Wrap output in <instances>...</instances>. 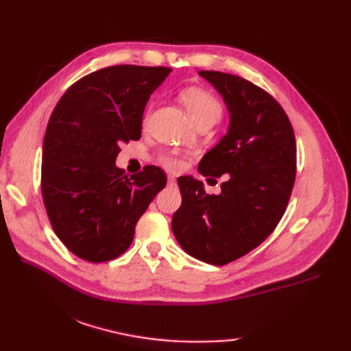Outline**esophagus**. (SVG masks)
I'll return each instance as SVG.
<instances>
[{
    "instance_id": "1",
    "label": "esophagus",
    "mask_w": 351,
    "mask_h": 351,
    "mask_svg": "<svg viewBox=\"0 0 351 351\" xmlns=\"http://www.w3.org/2000/svg\"><path fill=\"white\" fill-rule=\"evenodd\" d=\"M175 182H176V180H175L173 176H169V178H167V184H169V185H175Z\"/></svg>"
}]
</instances>
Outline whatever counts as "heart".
I'll use <instances>...</instances> for the list:
<instances>
[{
    "label": "heart",
    "instance_id": "heart-1",
    "mask_svg": "<svg viewBox=\"0 0 351 351\" xmlns=\"http://www.w3.org/2000/svg\"><path fill=\"white\" fill-rule=\"evenodd\" d=\"M181 99L185 108L189 110L190 116L197 125L200 122H213L215 123L223 114V104L214 93L205 90L200 87H189L181 92ZM147 121V114L145 122ZM164 166L171 170H176L182 166V160L176 155H162Z\"/></svg>",
    "mask_w": 351,
    "mask_h": 351
}]
</instances>
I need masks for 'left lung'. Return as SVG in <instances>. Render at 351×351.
I'll list each match as a JSON object with an SVG mask.
<instances>
[{"label": "left lung", "instance_id": "1", "mask_svg": "<svg viewBox=\"0 0 351 351\" xmlns=\"http://www.w3.org/2000/svg\"><path fill=\"white\" fill-rule=\"evenodd\" d=\"M199 75L217 88L230 116L228 134L199 171L229 176L220 195H206L191 176L178 178L182 204L171 229L189 255L225 265L258 247L280 221L295 181V137L285 110L264 88L232 73Z\"/></svg>", "mask_w": 351, "mask_h": 351}]
</instances>
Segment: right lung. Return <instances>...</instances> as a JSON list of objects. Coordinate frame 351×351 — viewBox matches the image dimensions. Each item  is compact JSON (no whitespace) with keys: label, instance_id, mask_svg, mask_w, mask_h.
Listing matches in <instances>:
<instances>
[{"label":"right lung","instance_id":"obj_1","mask_svg":"<svg viewBox=\"0 0 351 351\" xmlns=\"http://www.w3.org/2000/svg\"><path fill=\"white\" fill-rule=\"evenodd\" d=\"M171 72L117 64L73 83L43 137L42 197L56 235L73 255L106 263L130 247L138 219L167 176L145 166L128 178L116 167L121 145L141 136L149 96Z\"/></svg>","mask_w":351,"mask_h":351}]
</instances>
